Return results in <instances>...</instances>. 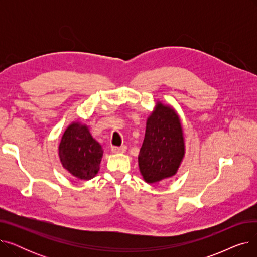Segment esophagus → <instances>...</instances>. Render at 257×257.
<instances>
[{"label": "esophagus", "instance_id": "esophagus-1", "mask_svg": "<svg viewBox=\"0 0 257 257\" xmlns=\"http://www.w3.org/2000/svg\"><path fill=\"white\" fill-rule=\"evenodd\" d=\"M111 151L112 153H124L126 151V147L125 146H121V147H116V146H113L111 147Z\"/></svg>", "mask_w": 257, "mask_h": 257}]
</instances>
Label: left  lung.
Instances as JSON below:
<instances>
[{
	"mask_svg": "<svg viewBox=\"0 0 257 257\" xmlns=\"http://www.w3.org/2000/svg\"><path fill=\"white\" fill-rule=\"evenodd\" d=\"M184 156L180 119L170 106L157 103L147 119L139 154V167L148 183H156L176 174Z\"/></svg>",
	"mask_w": 257,
	"mask_h": 257,
	"instance_id": "8db88e82",
	"label": "left lung"
}]
</instances>
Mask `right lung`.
<instances>
[{
    "label": "right lung",
    "instance_id": "right-lung-1",
    "mask_svg": "<svg viewBox=\"0 0 257 257\" xmlns=\"http://www.w3.org/2000/svg\"><path fill=\"white\" fill-rule=\"evenodd\" d=\"M103 156L101 145L89 133L86 125L73 123L64 131L59 157L63 168L74 177L89 180L96 176Z\"/></svg>",
    "mask_w": 257,
    "mask_h": 257
}]
</instances>
